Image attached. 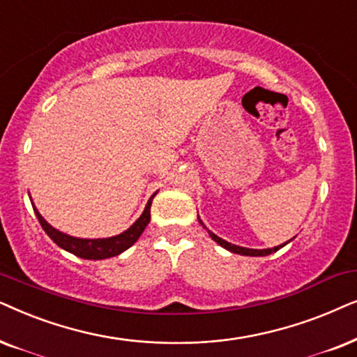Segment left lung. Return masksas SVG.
<instances>
[{
  "instance_id": "obj_1",
  "label": "left lung",
  "mask_w": 357,
  "mask_h": 357,
  "mask_svg": "<svg viewBox=\"0 0 357 357\" xmlns=\"http://www.w3.org/2000/svg\"><path fill=\"white\" fill-rule=\"evenodd\" d=\"M199 222H201V225L206 228L207 230V227L204 225L202 223V220L201 218H199ZM208 231V235H211V238L215 241V243H218L222 246V248H225V250H228V251H231V253H235V255H243V256H268V255H271V253H275V251L278 250H281L282 246H286L289 241H286V243H282V245H279V246H274V248H266V250H253V248H245V246H238V245H231V243H228V241H225V240H222L220 236H217L215 234H213V231H211V230H207Z\"/></svg>"
}]
</instances>
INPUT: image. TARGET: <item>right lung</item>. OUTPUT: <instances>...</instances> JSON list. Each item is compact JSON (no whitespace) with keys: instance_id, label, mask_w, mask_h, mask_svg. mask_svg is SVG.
Instances as JSON below:
<instances>
[{"instance_id":"1","label":"right lung","mask_w":357,"mask_h":357,"mask_svg":"<svg viewBox=\"0 0 357 357\" xmlns=\"http://www.w3.org/2000/svg\"><path fill=\"white\" fill-rule=\"evenodd\" d=\"M155 196L156 192L150 197V201L146 202L145 211L142 212V215L137 218L126 231H122V234H119L116 236H109V238H76V236L66 235L63 231L56 230L55 227H52L50 223L40 215L37 207L34 206V202H32V207H34L36 215L39 218L45 234L49 235L60 248L68 251V253H73L75 256H79V258L83 259H106L123 253V251L129 250L130 246L140 238V235L144 234L145 227L149 225L150 222V207Z\"/></svg>"}]
</instances>
